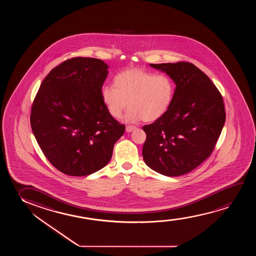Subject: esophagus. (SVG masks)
Returning <instances> with one entry per match:
<instances>
[{
    "label": "esophagus",
    "instance_id": "1",
    "mask_svg": "<svg viewBox=\"0 0 256 256\" xmlns=\"http://www.w3.org/2000/svg\"><path fill=\"white\" fill-rule=\"evenodd\" d=\"M136 126H132V125H128V126H126V132H131L132 130H136Z\"/></svg>",
    "mask_w": 256,
    "mask_h": 256
}]
</instances>
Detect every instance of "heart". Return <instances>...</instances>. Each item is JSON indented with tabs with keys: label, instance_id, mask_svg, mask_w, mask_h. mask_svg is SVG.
<instances>
[{
	"label": "heart",
	"instance_id": "obj_1",
	"mask_svg": "<svg viewBox=\"0 0 256 256\" xmlns=\"http://www.w3.org/2000/svg\"><path fill=\"white\" fill-rule=\"evenodd\" d=\"M114 82V86L102 88V100L114 118L122 117L130 106L128 122L160 119L168 112L175 95V82L166 74L131 69L117 74Z\"/></svg>",
	"mask_w": 256,
	"mask_h": 256
}]
</instances>
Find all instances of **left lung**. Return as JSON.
<instances>
[{
  "instance_id": "left-lung-1",
  "label": "left lung",
  "mask_w": 256,
  "mask_h": 256,
  "mask_svg": "<svg viewBox=\"0 0 256 256\" xmlns=\"http://www.w3.org/2000/svg\"><path fill=\"white\" fill-rule=\"evenodd\" d=\"M168 74L176 91L168 112L142 126L146 164L168 176L184 175L210 156L226 120L223 98L206 74L189 62L150 64Z\"/></svg>"
}]
</instances>
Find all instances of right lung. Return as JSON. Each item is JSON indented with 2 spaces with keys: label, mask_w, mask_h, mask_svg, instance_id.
<instances>
[{
  "label": "right lung",
  "mask_w": 256,
  "mask_h": 256,
  "mask_svg": "<svg viewBox=\"0 0 256 256\" xmlns=\"http://www.w3.org/2000/svg\"><path fill=\"white\" fill-rule=\"evenodd\" d=\"M108 64L77 56L44 78L30 112V126L50 162L64 174L82 176L105 167L125 132L106 108L102 89Z\"/></svg>",
  "instance_id": "right-lung-1"
}]
</instances>
